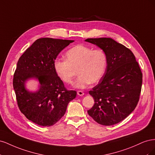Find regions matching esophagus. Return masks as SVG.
Returning <instances> with one entry per match:
<instances>
[{
    "mask_svg": "<svg viewBox=\"0 0 155 155\" xmlns=\"http://www.w3.org/2000/svg\"><path fill=\"white\" fill-rule=\"evenodd\" d=\"M77 93H78V95L80 96H82L84 95V92L83 91H78L77 92Z\"/></svg>",
    "mask_w": 155,
    "mask_h": 155,
    "instance_id": "esophagus-1",
    "label": "esophagus"
}]
</instances>
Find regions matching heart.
Wrapping results in <instances>:
<instances>
[{
	"label": "heart",
	"instance_id": "heart-1",
	"mask_svg": "<svg viewBox=\"0 0 155 155\" xmlns=\"http://www.w3.org/2000/svg\"><path fill=\"white\" fill-rule=\"evenodd\" d=\"M66 60L55 59L54 68L60 79L71 84L77 70L79 76L74 83L78 88H85L91 83L99 82L105 72L107 55L104 50H93L83 45H78L65 54Z\"/></svg>",
	"mask_w": 155,
	"mask_h": 155
}]
</instances>
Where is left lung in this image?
Segmentation results:
<instances>
[{
	"mask_svg": "<svg viewBox=\"0 0 155 155\" xmlns=\"http://www.w3.org/2000/svg\"><path fill=\"white\" fill-rule=\"evenodd\" d=\"M107 55V64L99 83L89 91L94 104L87 110L97 123L112 125L126 118L137 107L142 84V73L129 48L111 38H91Z\"/></svg>",
	"mask_w": 155,
	"mask_h": 155,
	"instance_id": "obj_1",
	"label": "left lung"
}]
</instances>
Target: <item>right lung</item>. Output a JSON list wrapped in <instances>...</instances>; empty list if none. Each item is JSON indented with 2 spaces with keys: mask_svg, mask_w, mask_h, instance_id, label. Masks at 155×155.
<instances>
[{
  "mask_svg": "<svg viewBox=\"0 0 155 155\" xmlns=\"http://www.w3.org/2000/svg\"><path fill=\"white\" fill-rule=\"evenodd\" d=\"M74 41L39 39L18 61L13 80L18 107L28 119L37 125H54L65 114L68 103L76 97V91L67 90L54 68L58 54ZM30 78L39 81V89L35 92L25 88L26 81Z\"/></svg>",
  "mask_w": 155,
  "mask_h": 155,
  "instance_id": "obj_1",
  "label": "right lung"
}]
</instances>
